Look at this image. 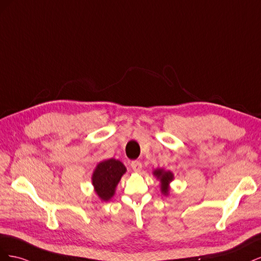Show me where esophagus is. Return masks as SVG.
<instances>
[{
  "instance_id": "34e87169",
  "label": "esophagus",
  "mask_w": 261,
  "mask_h": 261,
  "mask_svg": "<svg viewBox=\"0 0 261 261\" xmlns=\"http://www.w3.org/2000/svg\"><path fill=\"white\" fill-rule=\"evenodd\" d=\"M130 167L135 172H140L141 168H143V164H141L140 161H133L130 163Z\"/></svg>"
}]
</instances>
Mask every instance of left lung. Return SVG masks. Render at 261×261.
Wrapping results in <instances>:
<instances>
[{"label":"left lung","instance_id":"obj_1","mask_svg":"<svg viewBox=\"0 0 261 261\" xmlns=\"http://www.w3.org/2000/svg\"><path fill=\"white\" fill-rule=\"evenodd\" d=\"M153 175L160 180L161 193L165 196H168L170 191V183L174 179L173 173L171 171H165L163 169H156L153 171Z\"/></svg>","mask_w":261,"mask_h":261}]
</instances>
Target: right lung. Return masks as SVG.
I'll use <instances>...</instances> for the list:
<instances>
[{"label":"right lung","mask_w":261,"mask_h":261,"mask_svg":"<svg viewBox=\"0 0 261 261\" xmlns=\"http://www.w3.org/2000/svg\"><path fill=\"white\" fill-rule=\"evenodd\" d=\"M126 172L125 165L118 160L109 159L101 161L92 173V185L99 198L108 201L112 198L115 188Z\"/></svg>","instance_id":"obj_1"}]
</instances>
